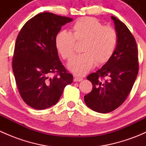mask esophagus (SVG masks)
I'll return each instance as SVG.
<instances>
[{
    "label": "esophagus",
    "instance_id": "1",
    "mask_svg": "<svg viewBox=\"0 0 146 146\" xmlns=\"http://www.w3.org/2000/svg\"><path fill=\"white\" fill-rule=\"evenodd\" d=\"M73 80H74V82H80L82 80V78H78V77H75L74 79H73Z\"/></svg>",
    "mask_w": 146,
    "mask_h": 146
}]
</instances>
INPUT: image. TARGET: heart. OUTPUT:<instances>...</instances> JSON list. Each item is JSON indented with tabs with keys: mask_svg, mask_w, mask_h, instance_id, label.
Returning <instances> with one entry per match:
<instances>
[{
	"mask_svg": "<svg viewBox=\"0 0 146 146\" xmlns=\"http://www.w3.org/2000/svg\"><path fill=\"white\" fill-rule=\"evenodd\" d=\"M118 41L114 28L103 26L96 18L83 17L71 27V32L61 31L55 38L57 51L64 59H69L74 53L75 44L84 42L83 54L76 55L68 63V68L76 76H84L96 64L107 62L112 56Z\"/></svg>",
	"mask_w": 146,
	"mask_h": 146,
	"instance_id": "b5f03b06",
	"label": "heart"
}]
</instances>
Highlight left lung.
Segmentation results:
<instances>
[{
	"instance_id": "8db88e82",
	"label": "left lung",
	"mask_w": 146,
	"mask_h": 146,
	"mask_svg": "<svg viewBox=\"0 0 146 146\" xmlns=\"http://www.w3.org/2000/svg\"><path fill=\"white\" fill-rule=\"evenodd\" d=\"M115 25L118 41L112 56L100 69L87 79L92 90L85 95L89 108L99 113H108L121 105L131 92L138 72V48L135 38L128 27L117 17Z\"/></svg>"
}]
</instances>
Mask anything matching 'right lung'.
I'll list each match as a JSON object with an SVG mask.
<instances>
[{
    "instance_id": "right-lung-1",
    "label": "right lung",
    "mask_w": 146,
    "mask_h": 146,
    "mask_svg": "<svg viewBox=\"0 0 146 146\" xmlns=\"http://www.w3.org/2000/svg\"><path fill=\"white\" fill-rule=\"evenodd\" d=\"M72 20L51 13H39L28 20L18 34L13 70L20 96L32 108L45 110L56 104L65 87L73 82L55 46L61 27Z\"/></svg>"
}]
</instances>
